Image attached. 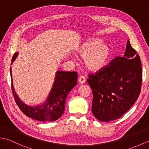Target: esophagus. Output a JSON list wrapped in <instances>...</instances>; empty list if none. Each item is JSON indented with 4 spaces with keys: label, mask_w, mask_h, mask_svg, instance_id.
<instances>
[{
    "label": "esophagus",
    "mask_w": 149,
    "mask_h": 149,
    "mask_svg": "<svg viewBox=\"0 0 149 149\" xmlns=\"http://www.w3.org/2000/svg\"><path fill=\"white\" fill-rule=\"evenodd\" d=\"M78 81H79V84H83L85 83V82H86L85 77L84 76H83V75H81V76L79 77Z\"/></svg>",
    "instance_id": "obj_1"
}]
</instances>
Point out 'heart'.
Here are the masks:
<instances>
[{"instance_id":"b5f03b06","label":"heart","mask_w":149,"mask_h":149,"mask_svg":"<svg viewBox=\"0 0 149 149\" xmlns=\"http://www.w3.org/2000/svg\"><path fill=\"white\" fill-rule=\"evenodd\" d=\"M83 59V64L88 70L97 72L106 67L110 58V49L97 40H91L84 43L77 50Z\"/></svg>"}]
</instances>
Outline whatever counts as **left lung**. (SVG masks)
Segmentation results:
<instances>
[{
    "label": "left lung",
    "instance_id": "8db88e82",
    "mask_svg": "<svg viewBox=\"0 0 149 149\" xmlns=\"http://www.w3.org/2000/svg\"><path fill=\"white\" fill-rule=\"evenodd\" d=\"M88 77L87 82L93 92L91 111L94 116L106 122L118 119L131 108L140 93V56L127 40L123 57H116L109 66Z\"/></svg>",
    "mask_w": 149,
    "mask_h": 149
}]
</instances>
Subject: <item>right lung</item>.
<instances>
[{
    "label": "right lung",
    "instance_id": "obj_1",
    "mask_svg": "<svg viewBox=\"0 0 149 149\" xmlns=\"http://www.w3.org/2000/svg\"><path fill=\"white\" fill-rule=\"evenodd\" d=\"M18 52L14 54L12 63ZM11 89L16 103L20 109L29 118L42 122H53L59 119L64 113L66 98L68 93L77 84V73L75 72L57 71L54 83L45 102L36 106L26 105L19 99L13 84L11 68H10Z\"/></svg>",
    "mask_w": 149,
    "mask_h": 149
}]
</instances>
